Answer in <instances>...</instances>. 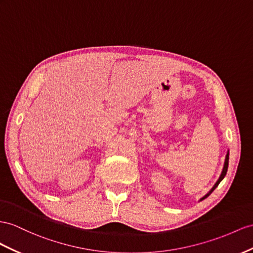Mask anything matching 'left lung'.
<instances>
[{"label": "left lung", "mask_w": 253, "mask_h": 253, "mask_svg": "<svg viewBox=\"0 0 253 253\" xmlns=\"http://www.w3.org/2000/svg\"><path fill=\"white\" fill-rule=\"evenodd\" d=\"M228 167H229V152H228V154H226V156H225V161H224V166H223V169H222V172H221V175H220V177H219V179L217 180V182H216V184L215 185H213V187H212V188L210 190V192L209 193H206L205 194V196L202 198V199H201L200 201H202V200H204L205 198H207V197H209L210 196V194L213 191V190H215L216 188H217V186L219 185V183L220 182H221V180L224 178V176H225V174H226V171H228Z\"/></svg>", "instance_id": "8db88e82"}]
</instances>
